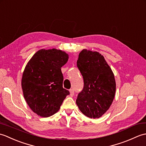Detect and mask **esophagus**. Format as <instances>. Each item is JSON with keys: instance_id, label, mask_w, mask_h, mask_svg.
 <instances>
[{"instance_id": "34e87169", "label": "esophagus", "mask_w": 146, "mask_h": 146, "mask_svg": "<svg viewBox=\"0 0 146 146\" xmlns=\"http://www.w3.org/2000/svg\"><path fill=\"white\" fill-rule=\"evenodd\" d=\"M70 95L71 96V97H73L74 94H75V92H74L73 89H70Z\"/></svg>"}]
</instances>
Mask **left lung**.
I'll list each match as a JSON object with an SVG mask.
<instances>
[{"instance_id": "left-lung-1", "label": "left lung", "mask_w": 146, "mask_h": 146, "mask_svg": "<svg viewBox=\"0 0 146 146\" xmlns=\"http://www.w3.org/2000/svg\"><path fill=\"white\" fill-rule=\"evenodd\" d=\"M77 66L83 78L84 87L77 97L80 110L89 118L101 117L110 108L115 95L116 83L112 70L103 55L83 49Z\"/></svg>"}]
</instances>
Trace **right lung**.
<instances>
[{"label": "right lung", "mask_w": 146, "mask_h": 146, "mask_svg": "<svg viewBox=\"0 0 146 146\" xmlns=\"http://www.w3.org/2000/svg\"><path fill=\"white\" fill-rule=\"evenodd\" d=\"M69 56L57 49H42L30 59L24 68L21 86L25 100L38 115L48 117L60 110L70 92L63 88L61 68Z\"/></svg>", "instance_id": "right-lung-1"}]
</instances>
